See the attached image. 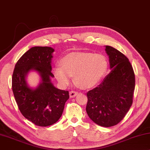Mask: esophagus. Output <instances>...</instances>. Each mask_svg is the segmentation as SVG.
<instances>
[{
	"label": "esophagus",
	"mask_w": 150,
	"mask_h": 150,
	"mask_svg": "<svg viewBox=\"0 0 150 150\" xmlns=\"http://www.w3.org/2000/svg\"><path fill=\"white\" fill-rule=\"evenodd\" d=\"M78 95V92L75 91H71L69 92V96H70L71 98H74L76 96Z\"/></svg>",
	"instance_id": "34e87169"
}]
</instances>
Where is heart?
I'll list each match as a JSON object with an SVG mask.
<instances>
[{"label": "heart", "mask_w": 150, "mask_h": 150, "mask_svg": "<svg viewBox=\"0 0 150 150\" xmlns=\"http://www.w3.org/2000/svg\"><path fill=\"white\" fill-rule=\"evenodd\" d=\"M60 65H56L52 71L60 86L66 87L72 76L76 85L88 89L98 84L107 72L108 62L100 54L90 52H75L63 57Z\"/></svg>", "instance_id": "obj_1"}]
</instances>
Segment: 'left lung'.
<instances>
[{
  "instance_id": "1",
  "label": "left lung",
  "mask_w": 150,
  "mask_h": 150,
  "mask_svg": "<svg viewBox=\"0 0 150 150\" xmlns=\"http://www.w3.org/2000/svg\"><path fill=\"white\" fill-rule=\"evenodd\" d=\"M111 72L100 85L88 92L86 112L98 125L111 127L123 119L132 104L134 73L128 59L117 50L105 46Z\"/></svg>"
}]
</instances>
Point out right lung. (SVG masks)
I'll list each match as a JSON object with an SVG mask.
<instances>
[{"label":"right lung","mask_w":150,"mask_h":150,"mask_svg":"<svg viewBox=\"0 0 150 150\" xmlns=\"http://www.w3.org/2000/svg\"><path fill=\"white\" fill-rule=\"evenodd\" d=\"M51 47H31L17 62L12 76V90L20 112L27 120L39 126L56 123L62 114L69 91L55 87L52 81ZM35 71L40 77V83L30 87L27 77Z\"/></svg>","instance_id":"right-lung-1"}]
</instances>
